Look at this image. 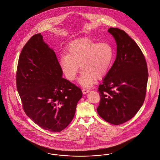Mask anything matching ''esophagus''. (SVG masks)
I'll list each match as a JSON object with an SVG mask.
<instances>
[{
  "mask_svg": "<svg viewBox=\"0 0 160 160\" xmlns=\"http://www.w3.org/2000/svg\"><path fill=\"white\" fill-rule=\"evenodd\" d=\"M89 91V89H86V88H83V89H82V92H83V94H86V93H88V92Z\"/></svg>",
  "mask_w": 160,
  "mask_h": 160,
  "instance_id": "1",
  "label": "esophagus"
}]
</instances>
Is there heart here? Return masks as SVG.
Listing matches in <instances>:
<instances>
[{
	"instance_id": "1",
	"label": "heart",
	"mask_w": 160,
	"mask_h": 160,
	"mask_svg": "<svg viewBox=\"0 0 160 160\" xmlns=\"http://www.w3.org/2000/svg\"><path fill=\"white\" fill-rule=\"evenodd\" d=\"M114 58V49L110 43L98 42L89 39L74 41L68 47L67 55H62L59 64L66 78L72 82L79 72V80L84 86L91 85L94 79L103 78L110 68Z\"/></svg>"
}]
</instances>
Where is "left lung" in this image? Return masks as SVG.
<instances>
[{
  "label": "left lung",
  "instance_id": "obj_1",
  "mask_svg": "<svg viewBox=\"0 0 160 160\" xmlns=\"http://www.w3.org/2000/svg\"><path fill=\"white\" fill-rule=\"evenodd\" d=\"M108 32L117 44L115 62L99 85L100 100L97 111L114 125L132 119L143 105L148 84V66L135 41L123 30L111 27Z\"/></svg>",
  "mask_w": 160,
  "mask_h": 160
}]
</instances>
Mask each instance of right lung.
<instances>
[{"mask_svg": "<svg viewBox=\"0 0 160 160\" xmlns=\"http://www.w3.org/2000/svg\"><path fill=\"white\" fill-rule=\"evenodd\" d=\"M62 75L55 52L44 42L41 34L31 37L19 55L17 89L26 114L52 132L68 127L82 97L81 89Z\"/></svg>", "mask_w": 160, "mask_h": 160, "instance_id": "right-lung-1", "label": "right lung"}]
</instances>
